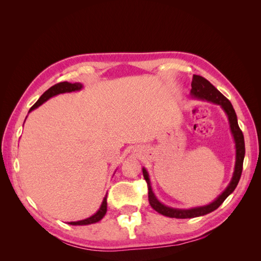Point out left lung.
Masks as SVG:
<instances>
[{
	"label": "left lung",
	"instance_id": "left-lung-1",
	"mask_svg": "<svg viewBox=\"0 0 261 261\" xmlns=\"http://www.w3.org/2000/svg\"><path fill=\"white\" fill-rule=\"evenodd\" d=\"M191 96L195 99L198 100H206L212 103L218 105L223 109V111L227 115L228 123H230V128L232 136L234 138L235 143V149H236V159H235V168L232 179L230 184L225 188V191L221 194L218 198L212 201L211 203L207 204V206L202 207H196L191 209H175L165 206V204L161 203L159 200L156 199L154 196L151 185H150V178L148 175V172L146 169H143V174L147 181L148 185V199L149 203L156 212H159L160 215H163L165 217L170 218H176V219H188V218H196L204 216L207 213L212 212L213 210L218 209L221 203H222L227 196L234 192V189L238 186L242 171H243V162H244V156H245V141H244V135L240 128L239 123H238V116L233 109V106L230 101H228L222 93H221L215 86L211 85L206 78H203L199 75H194L193 81H192V90H191Z\"/></svg>",
	"mask_w": 261,
	"mask_h": 261
}]
</instances>
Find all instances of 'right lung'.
<instances>
[{
  "label": "right lung",
  "instance_id": "right-lung-1",
  "mask_svg": "<svg viewBox=\"0 0 261 261\" xmlns=\"http://www.w3.org/2000/svg\"><path fill=\"white\" fill-rule=\"evenodd\" d=\"M82 88H83V85L81 83L70 84V83H67V82H63V83H59L57 85H54V86L51 87V88H49L48 90H46L40 98L38 99V101L36 102V103L30 108L29 112L33 111V110H35L36 108L40 107L42 103H44L46 100H49L50 98L57 96V94L65 93V92L78 91V90H81ZM107 206H108V204H107V195H106V197L103 198V201H102L99 210L96 213H94L93 216H91L90 218H87L85 220L76 221V222H68V224H70V225H88V224L99 222V221L106 216Z\"/></svg>",
  "mask_w": 261,
  "mask_h": 261
}]
</instances>
